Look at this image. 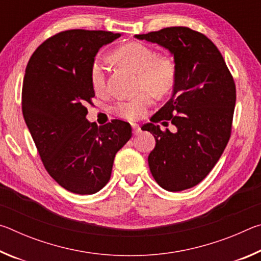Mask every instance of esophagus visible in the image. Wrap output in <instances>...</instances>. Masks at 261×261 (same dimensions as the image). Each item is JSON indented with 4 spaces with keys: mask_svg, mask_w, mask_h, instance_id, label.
Wrapping results in <instances>:
<instances>
[{
    "mask_svg": "<svg viewBox=\"0 0 261 261\" xmlns=\"http://www.w3.org/2000/svg\"><path fill=\"white\" fill-rule=\"evenodd\" d=\"M132 130H134L135 135H138L140 131V126L138 124H132Z\"/></svg>",
    "mask_w": 261,
    "mask_h": 261,
    "instance_id": "34e87169",
    "label": "esophagus"
}]
</instances>
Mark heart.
Here are the masks:
<instances>
[{
  "label": "heart",
  "mask_w": 261,
  "mask_h": 261,
  "mask_svg": "<svg viewBox=\"0 0 261 261\" xmlns=\"http://www.w3.org/2000/svg\"><path fill=\"white\" fill-rule=\"evenodd\" d=\"M112 60L120 67L137 73V87L141 91L135 98L121 100L114 106L113 112L124 120L134 122L143 117L152 105L153 96L163 98L174 90L176 65L166 55H156L152 48L139 42L125 43L112 54ZM91 85L98 93L106 88V71L102 62L96 59L91 67Z\"/></svg>",
  "instance_id": "b5f03b06"
}]
</instances>
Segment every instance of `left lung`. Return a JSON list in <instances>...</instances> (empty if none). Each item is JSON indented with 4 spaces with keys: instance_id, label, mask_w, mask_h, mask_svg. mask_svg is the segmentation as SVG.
<instances>
[{
    "instance_id": "left-lung-1",
    "label": "left lung",
    "mask_w": 261,
    "mask_h": 261,
    "mask_svg": "<svg viewBox=\"0 0 261 261\" xmlns=\"http://www.w3.org/2000/svg\"><path fill=\"white\" fill-rule=\"evenodd\" d=\"M136 38L174 55L177 76L171 99L141 129L155 138L148 155L154 179L168 191H183L210 174L230 139L235 82L218 47L198 31L173 26ZM160 121L176 131L161 130Z\"/></svg>"
}]
</instances>
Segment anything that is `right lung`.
<instances>
[{
	"label": "right lung",
	"instance_id": "1",
	"mask_svg": "<svg viewBox=\"0 0 261 261\" xmlns=\"http://www.w3.org/2000/svg\"><path fill=\"white\" fill-rule=\"evenodd\" d=\"M120 37L109 31H62L35 49L25 70V123L48 174L72 193L102 189L115 155L132 136L124 121L98 127L86 120V106L95 95L92 63L101 47Z\"/></svg>",
	"mask_w": 261,
	"mask_h": 261
}]
</instances>
